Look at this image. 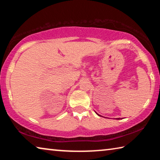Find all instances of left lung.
Returning a JSON list of instances; mask_svg holds the SVG:
<instances>
[{"mask_svg": "<svg viewBox=\"0 0 160 160\" xmlns=\"http://www.w3.org/2000/svg\"><path fill=\"white\" fill-rule=\"evenodd\" d=\"M95 113H97V115H98V116H100L99 114H98V113H97V112H95ZM116 119H121V118H116Z\"/></svg>", "mask_w": 160, "mask_h": 160, "instance_id": "left-lung-1", "label": "left lung"}]
</instances>
